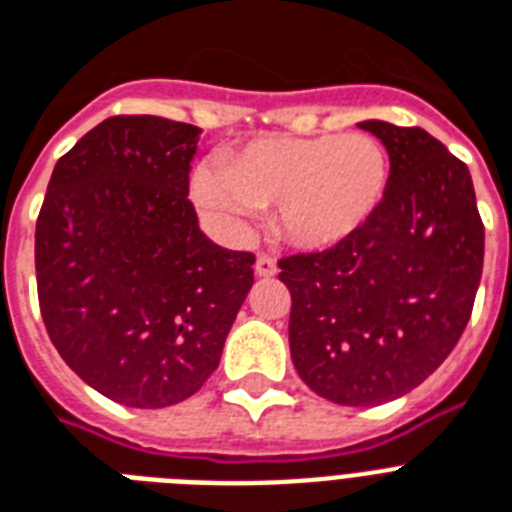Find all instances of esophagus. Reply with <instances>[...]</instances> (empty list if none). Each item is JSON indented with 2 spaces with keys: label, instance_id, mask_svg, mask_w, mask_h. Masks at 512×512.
I'll return each instance as SVG.
<instances>
[{
  "label": "esophagus",
  "instance_id": "obj_1",
  "mask_svg": "<svg viewBox=\"0 0 512 512\" xmlns=\"http://www.w3.org/2000/svg\"><path fill=\"white\" fill-rule=\"evenodd\" d=\"M276 260L268 255H260L257 257V263H255V273L260 276V279H271V276H276Z\"/></svg>",
  "mask_w": 512,
  "mask_h": 512
}]
</instances>
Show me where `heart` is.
<instances>
[{
	"mask_svg": "<svg viewBox=\"0 0 512 512\" xmlns=\"http://www.w3.org/2000/svg\"><path fill=\"white\" fill-rule=\"evenodd\" d=\"M390 156L364 132L268 135L199 167L191 193L217 223L241 225L255 207H276V231L297 249L327 252L369 225L385 201Z\"/></svg>",
	"mask_w": 512,
	"mask_h": 512,
	"instance_id": "obj_1",
	"label": "heart"
}]
</instances>
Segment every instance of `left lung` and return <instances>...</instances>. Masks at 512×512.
<instances>
[{
	"mask_svg": "<svg viewBox=\"0 0 512 512\" xmlns=\"http://www.w3.org/2000/svg\"><path fill=\"white\" fill-rule=\"evenodd\" d=\"M390 156L388 193L364 231L279 260L292 295L289 350L313 393L377 406L414 390L468 327L484 223L468 167L420 127L358 124Z\"/></svg>",
	"mask_w": 512,
	"mask_h": 512,
	"instance_id": "left-lung-1",
	"label": "left lung"
}]
</instances>
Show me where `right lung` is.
<instances>
[{
    "instance_id": "add662e5",
    "label": "right lung",
    "mask_w": 512,
    "mask_h": 512,
    "mask_svg": "<svg viewBox=\"0 0 512 512\" xmlns=\"http://www.w3.org/2000/svg\"><path fill=\"white\" fill-rule=\"evenodd\" d=\"M201 130L111 116L60 156L36 220V289L60 358L116 404L162 409L217 369L252 252L201 233L188 201Z\"/></svg>"
}]
</instances>
